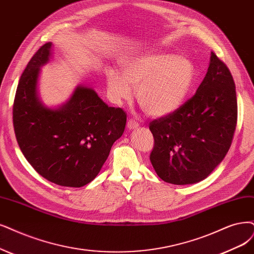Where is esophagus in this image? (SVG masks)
<instances>
[{
	"instance_id": "34e87169",
	"label": "esophagus",
	"mask_w": 254,
	"mask_h": 254,
	"mask_svg": "<svg viewBox=\"0 0 254 254\" xmlns=\"http://www.w3.org/2000/svg\"><path fill=\"white\" fill-rule=\"evenodd\" d=\"M138 127H139V122H138V121H136V120L133 119V118L128 119V121H127V127H128L129 129L137 128Z\"/></svg>"
}]
</instances>
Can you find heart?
<instances>
[{
	"mask_svg": "<svg viewBox=\"0 0 254 254\" xmlns=\"http://www.w3.org/2000/svg\"><path fill=\"white\" fill-rule=\"evenodd\" d=\"M195 69L186 56L151 53L121 64V75H108V89L115 101L127 99L130 88L146 114L161 117L171 114L184 102L192 87Z\"/></svg>",
	"mask_w": 254,
	"mask_h": 254,
	"instance_id": "b5f03b06",
	"label": "heart"
}]
</instances>
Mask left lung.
Instances as JSON below:
<instances>
[{
  "label": "left lung",
  "mask_w": 254,
  "mask_h": 254,
  "mask_svg": "<svg viewBox=\"0 0 254 254\" xmlns=\"http://www.w3.org/2000/svg\"><path fill=\"white\" fill-rule=\"evenodd\" d=\"M238 101L233 77L215 53L194 95L149 124V156L161 179L176 185L204 180L228 153L236 132Z\"/></svg>",
  "instance_id": "1"
}]
</instances>
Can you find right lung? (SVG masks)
Here are the masks:
<instances>
[{"instance_id": "1", "label": "right lung", "mask_w": 254, "mask_h": 254, "mask_svg": "<svg viewBox=\"0 0 254 254\" xmlns=\"http://www.w3.org/2000/svg\"><path fill=\"white\" fill-rule=\"evenodd\" d=\"M51 46L47 43L34 53L18 81L12 109L15 138L27 161L45 179L81 187L100 172L113 143L124 134L127 114L80 86L62 108L44 107L36 83Z\"/></svg>"}]
</instances>
